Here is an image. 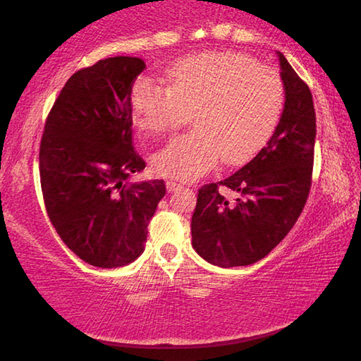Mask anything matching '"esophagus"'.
I'll list each match as a JSON object with an SVG mask.
<instances>
[{
    "label": "esophagus",
    "instance_id": "obj_1",
    "mask_svg": "<svg viewBox=\"0 0 361 361\" xmlns=\"http://www.w3.org/2000/svg\"><path fill=\"white\" fill-rule=\"evenodd\" d=\"M166 186H167V191H175V189H178L181 186V183H176L173 180H167L166 181Z\"/></svg>",
    "mask_w": 361,
    "mask_h": 361
}]
</instances>
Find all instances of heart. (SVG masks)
<instances>
[{"mask_svg": "<svg viewBox=\"0 0 361 361\" xmlns=\"http://www.w3.org/2000/svg\"><path fill=\"white\" fill-rule=\"evenodd\" d=\"M169 84L142 78L132 89L135 124L167 133L192 113L195 129L154 154L159 173L195 180L216 166L239 164L266 145L285 108V84L274 68L237 52H205L176 63Z\"/></svg>", "mask_w": 361, "mask_h": 361, "instance_id": "obj_1", "label": "heart"}]
</instances>
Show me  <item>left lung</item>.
Returning <instances> with one entry per match:
<instances>
[{
	"mask_svg": "<svg viewBox=\"0 0 361 361\" xmlns=\"http://www.w3.org/2000/svg\"><path fill=\"white\" fill-rule=\"evenodd\" d=\"M285 108L277 129L252 161L199 189L192 247L219 267L248 266L276 248L298 221L312 186L315 109L309 85L279 52ZM236 194L225 197V191Z\"/></svg>",
	"mask_w": 361,
	"mask_h": 361,
	"instance_id": "1",
	"label": "left lung"
}]
</instances>
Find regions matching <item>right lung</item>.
<instances>
[{
	"instance_id": "obj_1",
	"label": "right lung",
	"mask_w": 361,
	"mask_h": 361,
	"mask_svg": "<svg viewBox=\"0 0 361 361\" xmlns=\"http://www.w3.org/2000/svg\"><path fill=\"white\" fill-rule=\"evenodd\" d=\"M142 59L109 57L78 70L54 102L39 145L47 216L63 243L97 267L145 250L164 180L129 183L146 162L132 145V85Z\"/></svg>"
}]
</instances>
